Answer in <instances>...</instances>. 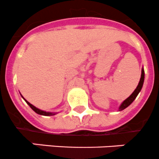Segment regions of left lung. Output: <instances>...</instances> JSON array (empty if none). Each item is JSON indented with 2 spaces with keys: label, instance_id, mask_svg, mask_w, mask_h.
Returning <instances> with one entry per match:
<instances>
[{
  "label": "left lung",
  "instance_id": "8db88e82",
  "mask_svg": "<svg viewBox=\"0 0 159 159\" xmlns=\"http://www.w3.org/2000/svg\"><path fill=\"white\" fill-rule=\"evenodd\" d=\"M143 82H144V70L143 68H142V72H141V78H140V80H139V84H138V86L136 87V90L132 92V94H131L128 98H126V99H125L121 104H120V107H119V111H121V110H125V108H127L128 106H129V105L132 104V102L136 99V98L137 97L138 94L140 92L141 89H142L143 85Z\"/></svg>",
  "mask_w": 159,
  "mask_h": 159
}]
</instances>
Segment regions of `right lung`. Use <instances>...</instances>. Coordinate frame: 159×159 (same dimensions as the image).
I'll return each instance as SVG.
<instances>
[{"instance_id": "1", "label": "right lung", "mask_w": 159, "mask_h": 159, "mask_svg": "<svg viewBox=\"0 0 159 159\" xmlns=\"http://www.w3.org/2000/svg\"><path fill=\"white\" fill-rule=\"evenodd\" d=\"M21 96H22V95H21ZM22 97H23V96H22ZM23 99H24V100H25V102L27 103V104L29 105V106H30V108H31L32 110H34V111L36 113H38V114L43 115V116H53V115H55V114H56V113H51V112H46V111H43V110H39V109L36 108L35 106H34L32 104H30V103L29 102H27V100H26L25 98H23Z\"/></svg>"}]
</instances>
